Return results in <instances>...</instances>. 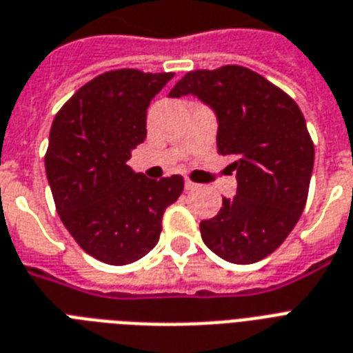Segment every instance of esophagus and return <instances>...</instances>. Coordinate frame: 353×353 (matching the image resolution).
Masks as SVG:
<instances>
[{
	"mask_svg": "<svg viewBox=\"0 0 353 353\" xmlns=\"http://www.w3.org/2000/svg\"><path fill=\"white\" fill-rule=\"evenodd\" d=\"M185 188H187V190H196V188H198V185L190 181V179H187V181H185Z\"/></svg>",
	"mask_w": 353,
	"mask_h": 353,
	"instance_id": "esophagus-1",
	"label": "esophagus"
}]
</instances>
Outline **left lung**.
I'll return each instance as SVG.
<instances>
[{
	"instance_id": "left-lung-1",
	"label": "left lung",
	"mask_w": 353,
	"mask_h": 353,
	"mask_svg": "<svg viewBox=\"0 0 353 353\" xmlns=\"http://www.w3.org/2000/svg\"><path fill=\"white\" fill-rule=\"evenodd\" d=\"M198 97L218 119V154L231 155L236 196L199 223L205 245L232 263L279 249L307 199L315 148L301 108L262 74L241 65L190 71L168 97Z\"/></svg>"
}]
</instances>
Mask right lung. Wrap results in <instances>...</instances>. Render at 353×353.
<instances>
[{"mask_svg": "<svg viewBox=\"0 0 353 353\" xmlns=\"http://www.w3.org/2000/svg\"><path fill=\"white\" fill-rule=\"evenodd\" d=\"M172 77L108 71L82 85L52 121L46 172L60 220L88 254L110 265L154 249L166 207L185 187L181 176L157 181L126 165L146 139L150 101Z\"/></svg>", "mask_w": 353, "mask_h": 353, "instance_id": "right-lung-1", "label": "right lung"}]
</instances>
